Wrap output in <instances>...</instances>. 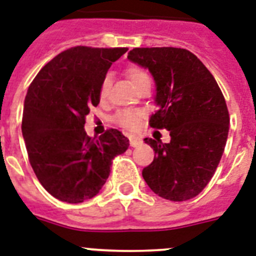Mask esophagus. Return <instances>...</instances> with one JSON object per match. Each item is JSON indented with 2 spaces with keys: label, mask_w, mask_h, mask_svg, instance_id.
<instances>
[{
  "label": "esophagus",
  "mask_w": 256,
  "mask_h": 256,
  "mask_svg": "<svg viewBox=\"0 0 256 256\" xmlns=\"http://www.w3.org/2000/svg\"><path fill=\"white\" fill-rule=\"evenodd\" d=\"M142 144V139L138 138V136H134V135H132L130 136V146L132 147H138Z\"/></svg>",
  "instance_id": "obj_1"
}]
</instances>
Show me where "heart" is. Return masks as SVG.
<instances>
[{"label":"heart","instance_id":"obj_1","mask_svg":"<svg viewBox=\"0 0 256 256\" xmlns=\"http://www.w3.org/2000/svg\"><path fill=\"white\" fill-rule=\"evenodd\" d=\"M128 78L132 80V84L136 86V85L140 82L144 78H148L147 74L144 70H139L136 67H130L126 70ZM110 82H112V76L110 74H105L100 84V98L105 100L108 97V93H109ZM140 118H142V112L139 110H121L116 114L114 117V122L118 124L122 128H128V130H136L139 128V124H140Z\"/></svg>","mask_w":256,"mask_h":256}]
</instances>
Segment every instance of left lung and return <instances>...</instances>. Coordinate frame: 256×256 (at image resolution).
Listing matches in <instances>:
<instances>
[{"label":"left lung","mask_w":256,"mask_h":256,"mask_svg":"<svg viewBox=\"0 0 256 256\" xmlns=\"http://www.w3.org/2000/svg\"><path fill=\"white\" fill-rule=\"evenodd\" d=\"M128 59L152 74L158 112L150 124L171 140L144 138L156 156L142 176L158 196L190 200L214 175L229 134V112L217 81L190 51L175 47L134 48Z\"/></svg>","instance_id":"obj_1"}]
</instances>
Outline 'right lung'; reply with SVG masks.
I'll list each match as a JSON object with an SVG mask.
<instances>
[{
	"label": "right lung",
	"instance_id": "right-lung-1",
	"mask_svg": "<svg viewBox=\"0 0 256 256\" xmlns=\"http://www.w3.org/2000/svg\"><path fill=\"white\" fill-rule=\"evenodd\" d=\"M128 48L72 47L46 64L24 98L22 135L43 188L68 204L94 197L109 178L114 156L128 148L116 128L98 138L85 132V117L100 102V84Z\"/></svg>",
	"mask_w": 256,
	"mask_h": 256
}]
</instances>
